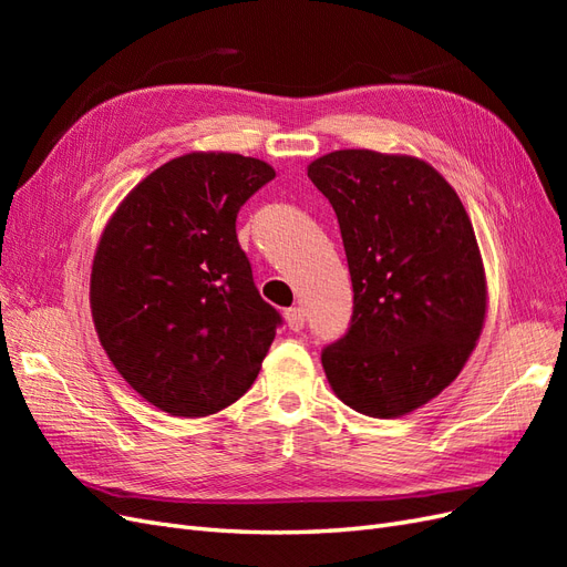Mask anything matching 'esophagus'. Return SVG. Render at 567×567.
<instances>
[{"label":"esophagus","mask_w":567,"mask_h":567,"mask_svg":"<svg viewBox=\"0 0 567 567\" xmlns=\"http://www.w3.org/2000/svg\"><path fill=\"white\" fill-rule=\"evenodd\" d=\"M286 323L290 331H302L305 329V310L302 307H290V310H286Z\"/></svg>","instance_id":"1"}]
</instances>
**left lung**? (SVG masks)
<instances>
[{"mask_svg": "<svg viewBox=\"0 0 567 567\" xmlns=\"http://www.w3.org/2000/svg\"><path fill=\"white\" fill-rule=\"evenodd\" d=\"M307 177L333 205L354 293L346 336L321 350L326 379L359 414H409L456 379L483 331L471 219L419 158L333 151Z\"/></svg>", "mask_w": 567, "mask_h": 567, "instance_id": "1", "label": "left lung"}]
</instances>
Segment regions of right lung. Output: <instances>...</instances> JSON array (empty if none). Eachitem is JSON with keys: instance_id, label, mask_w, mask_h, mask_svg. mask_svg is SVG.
<instances>
[{"instance_id": "obj_1", "label": "right lung", "mask_w": 567, "mask_h": 567, "mask_svg": "<svg viewBox=\"0 0 567 567\" xmlns=\"http://www.w3.org/2000/svg\"><path fill=\"white\" fill-rule=\"evenodd\" d=\"M274 169L188 153L151 173L101 236L92 317L120 375L173 416H208L252 385L281 315L260 298L236 236Z\"/></svg>"}]
</instances>
